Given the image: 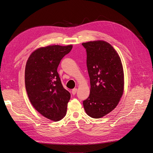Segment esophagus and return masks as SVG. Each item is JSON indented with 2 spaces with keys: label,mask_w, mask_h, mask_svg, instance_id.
Instances as JSON below:
<instances>
[{
  "label": "esophagus",
  "mask_w": 153,
  "mask_h": 153,
  "mask_svg": "<svg viewBox=\"0 0 153 153\" xmlns=\"http://www.w3.org/2000/svg\"><path fill=\"white\" fill-rule=\"evenodd\" d=\"M76 91H77V88H74V89H73V90H72L71 93H72V94H74H74H76Z\"/></svg>",
  "instance_id": "1"
}]
</instances>
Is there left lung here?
<instances>
[{"instance_id":"obj_1","label":"left lung","mask_w":153,"mask_h":153,"mask_svg":"<svg viewBox=\"0 0 153 153\" xmlns=\"http://www.w3.org/2000/svg\"><path fill=\"white\" fill-rule=\"evenodd\" d=\"M86 51V66L90 79V94L83 101L86 114L100 118L113 111L124 89V74L120 58L106 42L82 43Z\"/></svg>"}]
</instances>
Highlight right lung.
Listing matches in <instances>:
<instances>
[{
  "label": "right lung",
  "instance_id": "add662e5",
  "mask_svg": "<svg viewBox=\"0 0 153 153\" xmlns=\"http://www.w3.org/2000/svg\"><path fill=\"white\" fill-rule=\"evenodd\" d=\"M72 45H50L35 50L26 63L25 83L30 103L37 111L52 121L66 115L70 93L62 84L57 68Z\"/></svg>",
  "mask_w": 153,
  "mask_h": 153
}]
</instances>
